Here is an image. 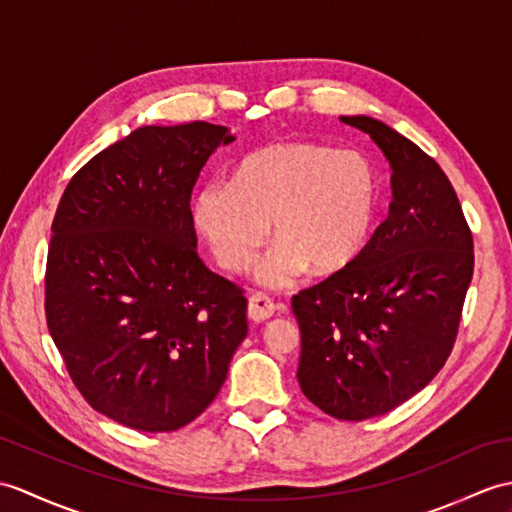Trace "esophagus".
Segmentation results:
<instances>
[{"label": "esophagus", "mask_w": 512, "mask_h": 512, "mask_svg": "<svg viewBox=\"0 0 512 512\" xmlns=\"http://www.w3.org/2000/svg\"><path fill=\"white\" fill-rule=\"evenodd\" d=\"M277 312V305L272 299H268L266 294H253L251 301H248V318L253 320V323H266Z\"/></svg>", "instance_id": "obj_1"}]
</instances>
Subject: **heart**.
I'll use <instances>...</instances> for the list:
<instances>
[{"label": "heart", "instance_id": "obj_1", "mask_svg": "<svg viewBox=\"0 0 512 512\" xmlns=\"http://www.w3.org/2000/svg\"><path fill=\"white\" fill-rule=\"evenodd\" d=\"M377 181L362 154L290 139L259 148L233 183L209 181L192 202L198 231L222 268L253 266L268 237L277 244L259 268L268 288H288L312 266L318 275L347 268L371 233Z\"/></svg>", "mask_w": 512, "mask_h": 512}]
</instances>
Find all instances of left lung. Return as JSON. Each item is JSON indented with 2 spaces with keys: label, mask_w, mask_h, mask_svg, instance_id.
<instances>
[{
  "label": "left lung",
  "mask_w": 512,
  "mask_h": 512,
  "mask_svg": "<svg viewBox=\"0 0 512 512\" xmlns=\"http://www.w3.org/2000/svg\"><path fill=\"white\" fill-rule=\"evenodd\" d=\"M384 150L388 218L347 268L299 292V384L340 421L395 410L432 382L456 344L473 277V235L447 174L397 130L340 117Z\"/></svg>",
  "instance_id": "1"
}]
</instances>
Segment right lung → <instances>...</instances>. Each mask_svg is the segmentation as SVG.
Instances as JSON below:
<instances>
[{"label":"right lung","mask_w":512,"mask_h":512,"mask_svg":"<svg viewBox=\"0 0 512 512\" xmlns=\"http://www.w3.org/2000/svg\"><path fill=\"white\" fill-rule=\"evenodd\" d=\"M227 126H144L82 165L52 222L45 320L93 410L139 432L205 412L248 334L244 288L196 253L189 200Z\"/></svg>","instance_id":"add662e5"}]
</instances>
